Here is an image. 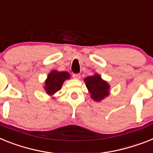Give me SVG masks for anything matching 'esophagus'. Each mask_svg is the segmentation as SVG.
I'll list each match as a JSON object with an SVG mask.
<instances>
[{"label": "esophagus", "mask_w": 153, "mask_h": 153, "mask_svg": "<svg viewBox=\"0 0 153 153\" xmlns=\"http://www.w3.org/2000/svg\"><path fill=\"white\" fill-rule=\"evenodd\" d=\"M72 76L74 79H80L81 78V75L79 74H73Z\"/></svg>", "instance_id": "esophagus-1"}]
</instances>
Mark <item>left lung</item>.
Returning <instances> with one entry per match:
<instances>
[{"label":"left lung","instance_id":"obj_1","mask_svg":"<svg viewBox=\"0 0 153 153\" xmlns=\"http://www.w3.org/2000/svg\"><path fill=\"white\" fill-rule=\"evenodd\" d=\"M91 98L96 102H101L110 95V86L106 81L103 80L99 74L86 77L84 79Z\"/></svg>","mask_w":153,"mask_h":153}]
</instances>
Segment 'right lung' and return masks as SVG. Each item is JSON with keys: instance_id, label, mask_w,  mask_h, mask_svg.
Segmentation results:
<instances>
[{"instance_id": "1", "label": "right lung", "mask_w": 153, "mask_h": 153, "mask_svg": "<svg viewBox=\"0 0 153 153\" xmlns=\"http://www.w3.org/2000/svg\"><path fill=\"white\" fill-rule=\"evenodd\" d=\"M70 74L67 71H58L57 70L51 71L44 82L43 88L47 92V94L51 96H53L56 92L61 90L63 83L65 82V80L70 79Z\"/></svg>"}]
</instances>
